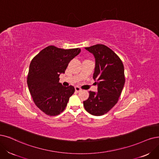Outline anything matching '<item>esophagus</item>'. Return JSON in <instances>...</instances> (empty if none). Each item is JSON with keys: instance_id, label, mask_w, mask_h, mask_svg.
I'll use <instances>...</instances> for the list:
<instances>
[{"instance_id": "esophagus-1", "label": "esophagus", "mask_w": 159, "mask_h": 159, "mask_svg": "<svg viewBox=\"0 0 159 159\" xmlns=\"http://www.w3.org/2000/svg\"><path fill=\"white\" fill-rule=\"evenodd\" d=\"M82 90L80 89L79 87H78V86H76L75 87V91L76 92H80Z\"/></svg>"}]
</instances>
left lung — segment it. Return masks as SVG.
<instances>
[{
    "label": "left lung",
    "mask_w": 159,
    "mask_h": 159,
    "mask_svg": "<svg viewBox=\"0 0 159 159\" xmlns=\"http://www.w3.org/2000/svg\"><path fill=\"white\" fill-rule=\"evenodd\" d=\"M95 58L93 79L98 92H89V98L83 102L86 111L101 116L113 108L119 100L125 83L124 66L120 59L107 46L96 44L85 48Z\"/></svg>",
    "instance_id": "8db88e82"
}]
</instances>
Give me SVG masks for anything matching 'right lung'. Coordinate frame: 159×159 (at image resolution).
Wrapping results in <instances>:
<instances>
[{"label":"right lung","mask_w":159,"mask_h":159,"mask_svg":"<svg viewBox=\"0 0 159 159\" xmlns=\"http://www.w3.org/2000/svg\"><path fill=\"white\" fill-rule=\"evenodd\" d=\"M80 52V48L65 50L49 46L32 60L27 76L29 90L35 105L46 115L61 113L75 92L73 86L66 87L59 83V76Z\"/></svg>","instance_id":"1"}]
</instances>
